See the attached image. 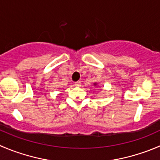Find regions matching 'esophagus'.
Wrapping results in <instances>:
<instances>
[{
    "mask_svg": "<svg viewBox=\"0 0 160 160\" xmlns=\"http://www.w3.org/2000/svg\"><path fill=\"white\" fill-rule=\"evenodd\" d=\"M75 86L76 87H80L81 86V83H80V81H77V82H75Z\"/></svg>",
    "mask_w": 160,
    "mask_h": 160,
    "instance_id": "esophagus-1",
    "label": "esophagus"
}]
</instances>
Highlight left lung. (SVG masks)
Listing matches in <instances>:
<instances>
[{
    "label": "left lung",
    "instance_id": "8db88e82",
    "mask_svg": "<svg viewBox=\"0 0 160 160\" xmlns=\"http://www.w3.org/2000/svg\"><path fill=\"white\" fill-rule=\"evenodd\" d=\"M96 84H97V83H94V85H95V86H96Z\"/></svg>",
    "mask_w": 160,
    "mask_h": 160
}]
</instances>
